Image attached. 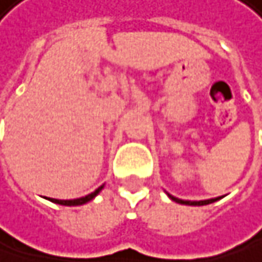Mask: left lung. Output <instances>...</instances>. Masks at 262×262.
Wrapping results in <instances>:
<instances>
[{
	"mask_svg": "<svg viewBox=\"0 0 262 262\" xmlns=\"http://www.w3.org/2000/svg\"><path fill=\"white\" fill-rule=\"evenodd\" d=\"M167 195L170 196L173 201H176L179 204H186V206H206V204H210V203H215L217 200H221V196H217V198H210V200H201V201H188V200H180V198H176V196L170 195V194H167Z\"/></svg>",
	"mask_w": 262,
	"mask_h": 262,
	"instance_id": "left-lung-1",
	"label": "left lung"
}]
</instances>
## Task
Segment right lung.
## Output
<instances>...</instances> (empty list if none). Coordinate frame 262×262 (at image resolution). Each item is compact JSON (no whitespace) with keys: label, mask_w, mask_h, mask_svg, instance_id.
Listing matches in <instances>:
<instances>
[{"label":"right lung","mask_w":262,"mask_h":262,"mask_svg":"<svg viewBox=\"0 0 262 262\" xmlns=\"http://www.w3.org/2000/svg\"><path fill=\"white\" fill-rule=\"evenodd\" d=\"M104 185H101L98 189H95L94 192H91V194H88L86 196H82V198H76V200H56V198H47V200H50L52 203H56V204H62V206H82L84 203H88V201H91V200H94L95 196L100 194V191L103 189Z\"/></svg>","instance_id":"right-lung-1"}]
</instances>
